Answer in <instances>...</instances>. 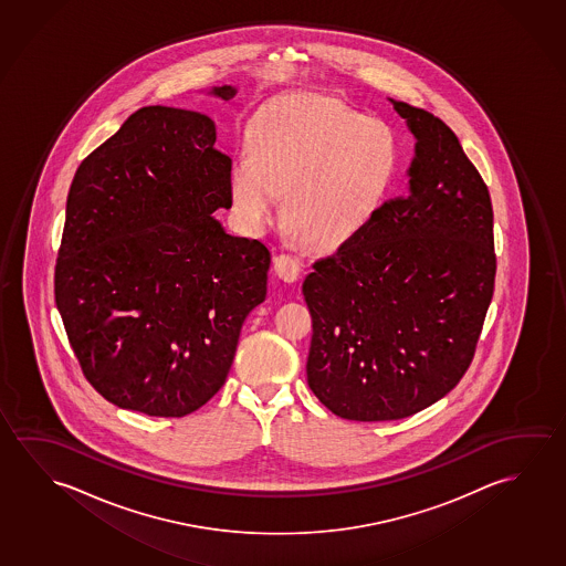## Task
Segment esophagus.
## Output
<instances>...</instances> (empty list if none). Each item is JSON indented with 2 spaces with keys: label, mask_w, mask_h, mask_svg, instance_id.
<instances>
[{
  "label": "esophagus",
  "mask_w": 566,
  "mask_h": 566,
  "mask_svg": "<svg viewBox=\"0 0 566 566\" xmlns=\"http://www.w3.org/2000/svg\"><path fill=\"white\" fill-rule=\"evenodd\" d=\"M273 268H275L279 279H283L285 283H295L303 273L301 260L295 255H289V253H279L277 258L273 260Z\"/></svg>",
  "instance_id": "34e87169"
}]
</instances>
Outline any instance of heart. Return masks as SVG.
Here are the masks:
<instances>
[{
	"label": "heart",
	"mask_w": 566,
	"mask_h": 566,
	"mask_svg": "<svg viewBox=\"0 0 566 566\" xmlns=\"http://www.w3.org/2000/svg\"><path fill=\"white\" fill-rule=\"evenodd\" d=\"M399 165L401 142L387 122L331 96L296 94L261 112L252 153L233 157L230 189L253 228L275 220L285 192L289 228L314 250H336L374 222Z\"/></svg>",
	"instance_id": "b5f03b06"
}]
</instances>
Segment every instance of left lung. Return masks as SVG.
<instances>
[{"mask_svg": "<svg viewBox=\"0 0 566 566\" xmlns=\"http://www.w3.org/2000/svg\"><path fill=\"white\" fill-rule=\"evenodd\" d=\"M389 102L415 137L409 192L303 283L313 316L306 381L350 421L405 419L454 389L494 295L484 180L442 119Z\"/></svg>", "mask_w": 566, "mask_h": 566, "instance_id": "left-lung-1", "label": "left lung"}]
</instances>
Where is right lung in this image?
Here are the masks:
<instances>
[{
    "mask_svg": "<svg viewBox=\"0 0 566 566\" xmlns=\"http://www.w3.org/2000/svg\"><path fill=\"white\" fill-rule=\"evenodd\" d=\"M214 144L205 114L145 106L72 179L54 301L84 376L122 409L185 417L207 403L268 295L270 250L212 216L232 207V159Z\"/></svg>",
    "mask_w": 566,
    "mask_h": 566,
    "instance_id": "obj_1",
    "label": "right lung"
}]
</instances>
